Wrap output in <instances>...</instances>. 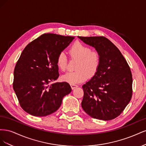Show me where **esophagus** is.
Returning a JSON list of instances; mask_svg holds the SVG:
<instances>
[{
  "mask_svg": "<svg viewBox=\"0 0 146 146\" xmlns=\"http://www.w3.org/2000/svg\"><path fill=\"white\" fill-rule=\"evenodd\" d=\"M70 86H71V88L72 90H74L75 88L78 87V86L77 85H70Z\"/></svg>",
  "mask_w": 146,
  "mask_h": 146,
  "instance_id": "obj_1",
  "label": "esophagus"
}]
</instances>
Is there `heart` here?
I'll list each match as a JSON object with an SVG mask.
<instances>
[{
  "mask_svg": "<svg viewBox=\"0 0 146 146\" xmlns=\"http://www.w3.org/2000/svg\"><path fill=\"white\" fill-rule=\"evenodd\" d=\"M69 55L72 58L78 60L76 69L77 70L68 72L61 77L63 81L70 85L86 80L88 75L93 76L98 71L101 62L99 53L92 51L91 48L80 42H75L69 49ZM67 57L63 52H60L56 58L58 68L64 71L67 68Z\"/></svg>",
  "mask_w": 146,
  "mask_h": 146,
  "instance_id": "heart-1",
  "label": "heart"
}]
</instances>
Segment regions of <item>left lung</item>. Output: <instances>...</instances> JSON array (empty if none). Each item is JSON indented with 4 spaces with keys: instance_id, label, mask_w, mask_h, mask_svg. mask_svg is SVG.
<instances>
[{
    "instance_id": "8db88e82",
    "label": "left lung",
    "mask_w": 146,
    "mask_h": 146,
    "mask_svg": "<svg viewBox=\"0 0 146 146\" xmlns=\"http://www.w3.org/2000/svg\"><path fill=\"white\" fill-rule=\"evenodd\" d=\"M99 53V68L82 86V107L91 117L103 121L116 118L129 104L132 96V75L121 52L104 36H78Z\"/></svg>"
}]
</instances>
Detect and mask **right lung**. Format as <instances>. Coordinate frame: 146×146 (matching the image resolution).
<instances>
[{"mask_svg":"<svg viewBox=\"0 0 146 146\" xmlns=\"http://www.w3.org/2000/svg\"><path fill=\"white\" fill-rule=\"evenodd\" d=\"M73 36L45 33L25 47L14 70L13 90L25 111L35 116L55 112L72 91L67 82L52 83L59 77L56 58Z\"/></svg>","mask_w":146,"mask_h":146,"instance_id":"1","label":"right lung"}]
</instances>
